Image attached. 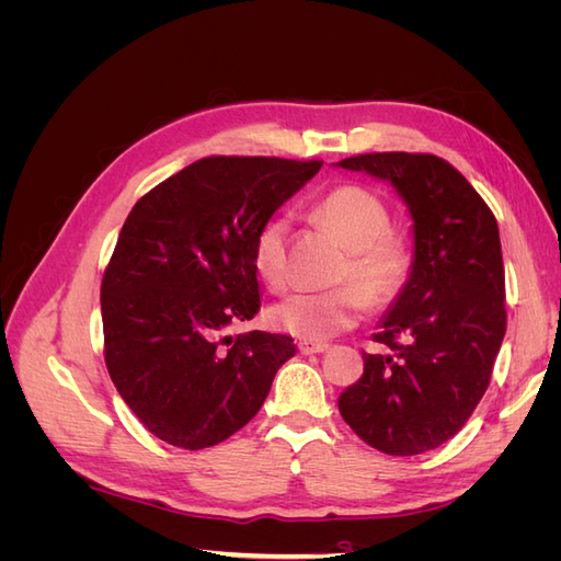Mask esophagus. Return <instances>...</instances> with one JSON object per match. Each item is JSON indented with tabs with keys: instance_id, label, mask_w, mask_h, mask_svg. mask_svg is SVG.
<instances>
[{
	"instance_id": "esophagus-1",
	"label": "esophagus",
	"mask_w": 561,
	"mask_h": 561,
	"mask_svg": "<svg viewBox=\"0 0 561 561\" xmlns=\"http://www.w3.org/2000/svg\"><path fill=\"white\" fill-rule=\"evenodd\" d=\"M297 348L304 355H313V353H325L330 348V344H325V342H309V339H301V342L297 344Z\"/></svg>"
}]
</instances>
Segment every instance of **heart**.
Masks as SVG:
<instances>
[{"mask_svg":"<svg viewBox=\"0 0 561 561\" xmlns=\"http://www.w3.org/2000/svg\"><path fill=\"white\" fill-rule=\"evenodd\" d=\"M311 213L348 248L339 280L355 285L285 297L268 309V322L280 332L322 342L353 328L365 304L381 309L398 299L412 271V248L402 233L390 231L386 203L360 184L336 186ZM287 233L290 219L285 215H271L254 233L252 268L271 290L287 278Z\"/></svg>","mask_w":561,"mask_h":561,"instance_id":"heart-1","label":"heart"}]
</instances>
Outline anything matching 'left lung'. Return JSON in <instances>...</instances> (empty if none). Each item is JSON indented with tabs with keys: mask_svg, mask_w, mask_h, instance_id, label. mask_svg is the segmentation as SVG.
<instances>
[{
	"mask_svg": "<svg viewBox=\"0 0 561 561\" xmlns=\"http://www.w3.org/2000/svg\"><path fill=\"white\" fill-rule=\"evenodd\" d=\"M388 180L414 219V262L402 293L363 353V377L339 412L369 447L414 456L451 439L474 412L505 334L499 225L451 163L433 154L375 151L339 161Z\"/></svg>",
	"mask_w": 561,
	"mask_h": 561,
	"instance_id": "obj_1",
	"label": "left lung"
}]
</instances>
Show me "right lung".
Segmentation results:
<instances>
[{"mask_svg": "<svg viewBox=\"0 0 561 561\" xmlns=\"http://www.w3.org/2000/svg\"><path fill=\"white\" fill-rule=\"evenodd\" d=\"M320 165L206 157L126 217L100 287L105 363L118 396L163 443L206 449L241 431L295 355L287 334L227 330L260 311L254 233Z\"/></svg>", "mask_w": 561, "mask_h": 561, "instance_id": "1", "label": "right lung"}]
</instances>
